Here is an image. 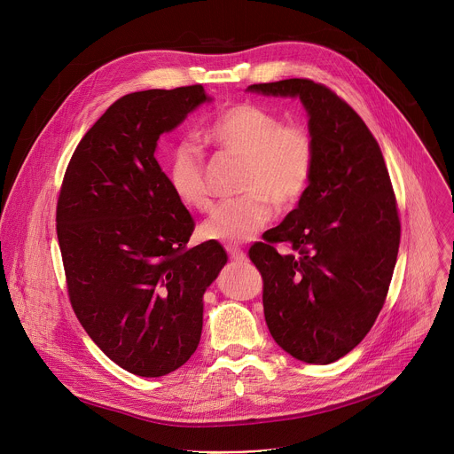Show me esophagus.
<instances>
[{"mask_svg": "<svg viewBox=\"0 0 454 454\" xmlns=\"http://www.w3.org/2000/svg\"><path fill=\"white\" fill-rule=\"evenodd\" d=\"M226 251H228L231 261H237V262L246 261V253H244L240 247H237V246H226Z\"/></svg>", "mask_w": 454, "mask_h": 454, "instance_id": "obj_1", "label": "esophagus"}]
</instances>
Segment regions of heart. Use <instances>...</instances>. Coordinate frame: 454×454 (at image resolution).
<instances>
[{"label":"heart","mask_w":454,"mask_h":454,"mask_svg":"<svg viewBox=\"0 0 454 454\" xmlns=\"http://www.w3.org/2000/svg\"><path fill=\"white\" fill-rule=\"evenodd\" d=\"M207 140L244 161L239 190L244 196L219 203L200 233L207 240L240 244L253 239L278 210L293 208L309 188L314 172V142L303 125L287 123L254 104H235L207 127ZM167 179L179 203L193 210L210 207L203 151L179 142L167 160Z\"/></svg>","instance_id":"b5f03b06"}]
</instances>
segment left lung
<instances>
[{"label":"left lung","mask_w":454,"mask_h":454,"mask_svg":"<svg viewBox=\"0 0 454 454\" xmlns=\"http://www.w3.org/2000/svg\"><path fill=\"white\" fill-rule=\"evenodd\" d=\"M246 91L300 98L309 116V188L249 258L273 340L298 361L329 364L363 341L390 287L401 242L392 181L366 123L329 88L287 79ZM275 241L297 253L280 255Z\"/></svg>","instance_id":"obj_1"}]
</instances>
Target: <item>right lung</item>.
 I'll list each match as a JSON object with an SVG mask.
<instances>
[{
	"mask_svg": "<svg viewBox=\"0 0 454 454\" xmlns=\"http://www.w3.org/2000/svg\"><path fill=\"white\" fill-rule=\"evenodd\" d=\"M207 102L201 84L121 97L84 135L60 188L72 307L95 345L140 377L196 352L203 296L228 262L215 240L186 247L193 221L154 158L160 137Z\"/></svg>",
	"mask_w": 454,
	"mask_h": 454,
	"instance_id": "right-lung-1",
	"label": "right lung"
}]
</instances>
